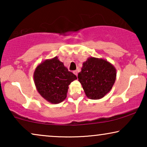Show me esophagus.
<instances>
[{
	"label": "esophagus",
	"instance_id": "esophagus-1",
	"mask_svg": "<svg viewBox=\"0 0 147 147\" xmlns=\"http://www.w3.org/2000/svg\"><path fill=\"white\" fill-rule=\"evenodd\" d=\"M74 74H75L76 76H78V71H77V70H76V71H74Z\"/></svg>",
	"mask_w": 147,
	"mask_h": 147
}]
</instances>
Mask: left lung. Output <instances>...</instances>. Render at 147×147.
Listing matches in <instances>:
<instances>
[{
  "mask_svg": "<svg viewBox=\"0 0 147 147\" xmlns=\"http://www.w3.org/2000/svg\"><path fill=\"white\" fill-rule=\"evenodd\" d=\"M78 78L86 96L99 100L111 90L116 78V69L107 60L90 57L82 64Z\"/></svg>",
  "mask_w": 147,
  "mask_h": 147,
  "instance_id": "1",
  "label": "left lung"
}]
</instances>
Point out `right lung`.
Instances as JSON below:
<instances>
[{
    "mask_svg": "<svg viewBox=\"0 0 147 147\" xmlns=\"http://www.w3.org/2000/svg\"><path fill=\"white\" fill-rule=\"evenodd\" d=\"M37 92L51 104H59L67 97L69 85L77 77L60 61L58 57L46 59L39 64L33 74Z\"/></svg>",
    "mask_w": 147,
    "mask_h": 147,
    "instance_id": "add662e5",
    "label": "right lung"
}]
</instances>
